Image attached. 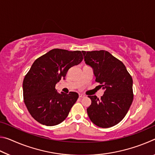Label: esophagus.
Instances as JSON below:
<instances>
[{"mask_svg": "<svg viewBox=\"0 0 155 155\" xmlns=\"http://www.w3.org/2000/svg\"><path fill=\"white\" fill-rule=\"evenodd\" d=\"M85 96V95H84V94H79V98H84Z\"/></svg>", "mask_w": 155, "mask_h": 155, "instance_id": "obj_1", "label": "esophagus"}]
</instances>
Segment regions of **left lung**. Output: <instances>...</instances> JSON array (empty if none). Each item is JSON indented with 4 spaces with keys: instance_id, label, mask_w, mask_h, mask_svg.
I'll use <instances>...</instances> for the list:
<instances>
[{
    "instance_id": "8db88e82",
    "label": "left lung",
    "mask_w": 155,
    "mask_h": 155,
    "mask_svg": "<svg viewBox=\"0 0 155 155\" xmlns=\"http://www.w3.org/2000/svg\"><path fill=\"white\" fill-rule=\"evenodd\" d=\"M85 64L93 69L96 81L104 90L99 99L88 96V116L94 124L109 128L122 121L133 100V79L124 64L106 51H83Z\"/></svg>"
}]
</instances>
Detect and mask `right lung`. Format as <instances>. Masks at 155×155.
<instances>
[{
    "label": "right lung",
    "mask_w": 155,
    "mask_h": 155,
    "mask_svg": "<svg viewBox=\"0 0 155 155\" xmlns=\"http://www.w3.org/2000/svg\"><path fill=\"white\" fill-rule=\"evenodd\" d=\"M79 51L54 48L37 59L23 81L24 102L28 112L39 123L55 126L68 117L78 98L74 91L59 93L56 84L65 79L70 68L83 61Z\"/></svg>",
    "instance_id": "right-lung-1"
}]
</instances>
